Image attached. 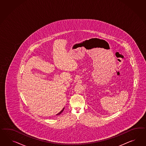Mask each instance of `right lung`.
I'll list each match as a JSON object with an SVG mask.
<instances>
[{
    "label": "right lung",
    "mask_w": 146,
    "mask_h": 146,
    "mask_svg": "<svg viewBox=\"0 0 146 146\" xmlns=\"http://www.w3.org/2000/svg\"><path fill=\"white\" fill-rule=\"evenodd\" d=\"M64 108L62 110H61V111H60V113H58V114H57V115H60V114H61V113H62V111H63V110H64Z\"/></svg>",
    "instance_id": "1"
}]
</instances>
